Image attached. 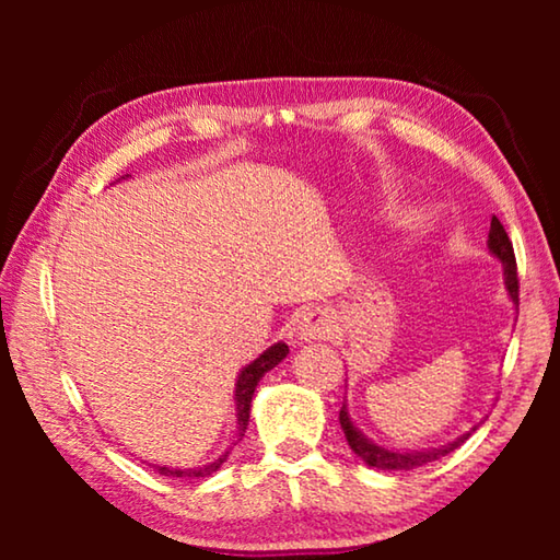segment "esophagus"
<instances>
[{
  "mask_svg": "<svg viewBox=\"0 0 560 560\" xmlns=\"http://www.w3.org/2000/svg\"><path fill=\"white\" fill-rule=\"evenodd\" d=\"M330 330H334V326H330V318L324 314V311H316V308H308L303 311L301 318L296 320V328H293V336H296V340H301V343H311V340H320V338H328Z\"/></svg>",
  "mask_w": 560,
  "mask_h": 560,
  "instance_id": "obj_1",
  "label": "esophagus"
}]
</instances>
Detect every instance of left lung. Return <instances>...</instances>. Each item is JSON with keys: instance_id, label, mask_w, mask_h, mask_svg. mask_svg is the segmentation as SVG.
<instances>
[{"instance_id": "8db88e82", "label": "left lung", "mask_w": 560, "mask_h": 560, "mask_svg": "<svg viewBox=\"0 0 560 560\" xmlns=\"http://www.w3.org/2000/svg\"><path fill=\"white\" fill-rule=\"evenodd\" d=\"M487 249L491 257L497 261H501V267H504V289H506V296L514 303L516 314H518V277H516V259H514V246L509 242V234L504 230V224H501L497 217H491V226H489V240H487ZM340 428H343L346 440L350 444V450H353L360 459H363L368 467L373 469H387V471H407V469H417L422 467V464L434 462V459H442L444 454H450L459 447V444L467 442L474 432L481 428V422L487 420H479L477 424H471V428L459 434V438H454L447 444H440V447H430V450H393V447H385V444H377L373 442L368 434L358 428L353 422V417L348 412V400H343V407H340Z\"/></svg>"}]
</instances>
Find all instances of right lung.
<instances>
[{
    "label": "right lung",
    "mask_w": 560,
    "mask_h": 560,
    "mask_svg": "<svg viewBox=\"0 0 560 560\" xmlns=\"http://www.w3.org/2000/svg\"><path fill=\"white\" fill-rule=\"evenodd\" d=\"M120 179H128L120 177ZM289 355V346L279 340V343L269 346L264 353H259V358H254L252 363H246L240 375H236V383H234V417H236V434H234V442L236 444L246 432V424H249V412H252V397L254 390H257V385L264 375H267L271 368H277L283 358ZM232 447H226L220 457L202 464V467H167V464H153V467L163 474V477H179V479H200V477H212L214 471H220L222 464L230 457Z\"/></svg>",
    "instance_id": "right-lung-1"
}]
</instances>
